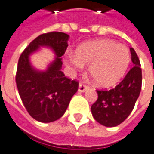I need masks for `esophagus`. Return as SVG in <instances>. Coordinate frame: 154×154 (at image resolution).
Returning a JSON list of instances; mask_svg holds the SVG:
<instances>
[{
  "label": "esophagus",
  "mask_w": 154,
  "mask_h": 154,
  "mask_svg": "<svg viewBox=\"0 0 154 154\" xmlns=\"http://www.w3.org/2000/svg\"><path fill=\"white\" fill-rule=\"evenodd\" d=\"M88 89V86L83 84V83H80L79 85H78V91L79 92H85L86 90Z\"/></svg>",
  "instance_id": "34e87169"
}]
</instances>
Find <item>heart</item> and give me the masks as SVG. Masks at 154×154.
<instances>
[{
  "label": "heart",
  "mask_w": 154,
  "mask_h": 154,
  "mask_svg": "<svg viewBox=\"0 0 154 154\" xmlns=\"http://www.w3.org/2000/svg\"><path fill=\"white\" fill-rule=\"evenodd\" d=\"M131 61L126 46L113 40L103 39L80 45L75 55H69V63L80 69L89 65V73L97 85H113L125 74Z\"/></svg>",
  "instance_id": "heart-1"
}]
</instances>
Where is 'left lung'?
Masks as SVG:
<instances>
[{
	"mask_svg": "<svg viewBox=\"0 0 154 154\" xmlns=\"http://www.w3.org/2000/svg\"><path fill=\"white\" fill-rule=\"evenodd\" d=\"M133 67L122 81L110 91H97V99L91 105L96 121L104 126L113 127L121 124L130 115L139 97L142 85L140 59L130 48Z\"/></svg>",
	"mask_w": 154,
	"mask_h": 154,
	"instance_id": "obj_1",
	"label": "left lung"
}]
</instances>
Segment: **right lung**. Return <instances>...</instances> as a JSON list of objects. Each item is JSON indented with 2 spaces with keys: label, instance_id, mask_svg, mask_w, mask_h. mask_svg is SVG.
Wrapping results in <instances>:
<instances>
[{
  "label": "right lung",
  "instance_id": "1",
  "mask_svg": "<svg viewBox=\"0 0 154 154\" xmlns=\"http://www.w3.org/2000/svg\"><path fill=\"white\" fill-rule=\"evenodd\" d=\"M69 37L63 32L40 35L23 50L18 61L15 82L19 95L27 112L39 122L60 119L77 91L78 82L66 77L61 70V57L68 47ZM40 47H49L56 54L55 60L44 72L35 70L29 61V56Z\"/></svg>",
  "mask_w": 154,
  "mask_h": 154
}]
</instances>
